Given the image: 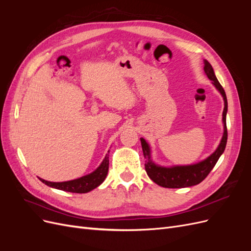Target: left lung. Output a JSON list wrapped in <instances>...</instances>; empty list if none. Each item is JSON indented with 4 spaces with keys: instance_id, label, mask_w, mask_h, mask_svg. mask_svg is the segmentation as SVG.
Wrapping results in <instances>:
<instances>
[{
    "instance_id": "obj_1",
    "label": "left lung",
    "mask_w": 251,
    "mask_h": 251,
    "mask_svg": "<svg viewBox=\"0 0 251 251\" xmlns=\"http://www.w3.org/2000/svg\"><path fill=\"white\" fill-rule=\"evenodd\" d=\"M204 71L206 73L207 77L212 81L214 86L219 90V92L222 94L224 100V110H223V124H224V133L221 142H220L218 149L215 153H212L205 160L192 165L184 166H173V168H163V166L156 165L151 160V151L149 144L143 138L141 140V147L143 151L144 158L147 159L146 163V172L148 176L153 180L156 184L162 187L168 188H182L188 187L199 184L205 178L210 171L214 169V166L218 162L220 156L223 154L227 142V127H226V113H227V98L225 91L221 83L217 79L214 69L211 65L205 60L204 62Z\"/></svg>"
}]
</instances>
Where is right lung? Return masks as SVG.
<instances>
[{"label": "right lung", "instance_id": "add662e5", "mask_svg": "<svg viewBox=\"0 0 251 251\" xmlns=\"http://www.w3.org/2000/svg\"><path fill=\"white\" fill-rule=\"evenodd\" d=\"M109 171V156L107 155L103 159L101 164L98 168L87 176H83L81 178L66 181V182H50L44 179L40 180L48 186H51L53 188L60 189V191L70 192V193H76V194H85L88 192H91L92 189L100 186L102 182L104 181L105 177L108 175Z\"/></svg>", "mask_w": 251, "mask_h": 251}]
</instances>
